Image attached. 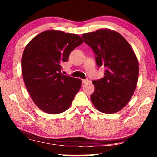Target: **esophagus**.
I'll use <instances>...</instances> for the list:
<instances>
[{"label": "esophagus", "instance_id": "obj_1", "mask_svg": "<svg viewBox=\"0 0 157 157\" xmlns=\"http://www.w3.org/2000/svg\"><path fill=\"white\" fill-rule=\"evenodd\" d=\"M89 81L88 80V79H83V80H82V83H89Z\"/></svg>", "mask_w": 157, "mask_h": 157}]
</instances>
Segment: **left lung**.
<instances>
[{
  "instance_id": "obj_1",
  "label": "left lung",
  "mask_w": 157,
  "mask_h": 157,
  "mask_svg": "<svg viewBox=\"0 0 157 157\" xmlns=\"http://www.w3.org/2000/svg\"><path fill=\"white\" fill-rule=\"evenodd\" d=\"M86 44L93 49L98 67L104 66V77L94 81L92 104L104 113L121 111L129 101L139 77L136 56L127 40L118 32L107 29L83 33Z\"/></svg>"
}]
</instances>
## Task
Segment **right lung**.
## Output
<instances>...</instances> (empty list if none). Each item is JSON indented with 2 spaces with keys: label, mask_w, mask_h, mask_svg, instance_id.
Listing matches in <instances>:
<instances>
[{
  "label": "right lung",
  "mask_w": 157,
  "mask_h": 157,
  "mask_svg": "<svg viewBox=\"0 0 157 157\" xmlns=\"http://www.w3.org/2000/svg\"><path fill=\"white\" fill-rule=\"evenodd\" d=\"M83 43L76 34L49 30L25 46L21 59L23 81L34 104L44 112H64L81 89V79L63 75L61 64Z\"/></svg>",
  "instance_id": "1"
}]
</instances>
